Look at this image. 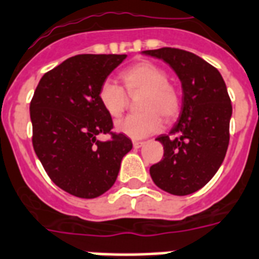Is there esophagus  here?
<instances>
[{
    "label": "esophagus",
    "mask_w": 259,
    "mask_h": 259,
    "mask_svg": "<svg viewBox=\"0 0 259 259\" xmlns=\"http://www.w3.org/2000/svg\"><path fill=\"white\" fill-rule=\"evenodd\" d=\"M144 145L143 141H133V147L134 148H141Z\"/></svg>",
    "instance_id": "obj_1"
}]
</instances>
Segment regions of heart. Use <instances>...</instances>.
<instances>
[{
    "label": "heart",
    "mask_w": 259,
    "mask_h": 259,
    "mask_svg": "<svg viewBox=\"0 0 259 259\" xmlns=\"http://www.w3.org/2000/svg\"><path fill=\"white\" fill-rule=\"evenodd\" d=\"M123 88L111 80L100 85L98 92L99 102L104 111L112 118H119L125 112L129 104V96H137L138 108L143 111L126 116L116 123V130L126 134L127 137L138 140L156 133L163 126V118L172 121L177 118L182 99L175 85L168 82V74L159 65L143 61L138 64L123 69L119 73Z\"/></svg>",
    "instance_id": "1"
}]
</instances>
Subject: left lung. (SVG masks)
<instances>
[{
  "instance_id": "1",
  "label": "left lung",
  "mask_w": 259,
  "mask_h": 259,
  "mask_svg": "<svg viewBox=\"0 0 259 259\" xmlns=\"http://www.w3.org/2000/svg\"><path fill=\"white\" fill-rule=\"evenodd\" d=\"M144 54L167 62L183 90L179 121L169 134L157 137L164 155L149 168L152 181L169 194H191L212 179L226 157L232 115L226 82L214 66L190 51L161 47Z\"/></svg>"
}]
</instances>
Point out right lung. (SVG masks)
Listing matches in <instances>:
<instances>
[{
	"label": "right lung",
	"mask_w": 259,
	"mask_h": 259,
	"mask_svg": "<svg viewBox=\"0 0 259 259\" xmlns=\"http://www.w3.org/2000/svg\"><path fill=\"white\" fill-rule=\"evenodd\" d=\"M125 54H78L40 78L29 104L32 145L50 179L66 193L96 198L115 183L133 144L114 133L99 102L100 85ZM110 134L107 142L96 140Z\"/></svg>",
	"instance_id": "right-lung-1"
}]
</instances>
